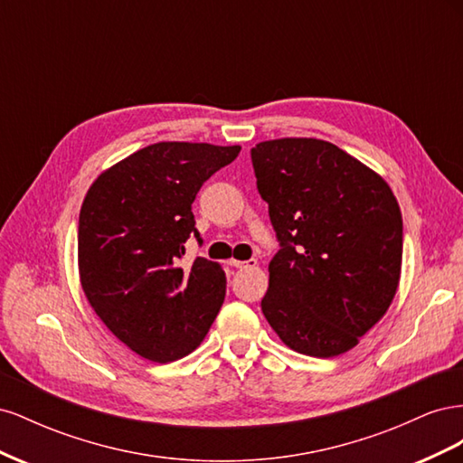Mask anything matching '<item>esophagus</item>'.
Returning <instances> with one entry per match:
<instances>
[{
	"label": "esophagus",
	"instance_id": "34e87169",
	"mask_svg": "<svg viewBox=\"0 0 463 463\" xmlns=\"http://www.w3.org/2000/svg\"><path fill=\"white\" fill-rule=\"evenodd\" d=\"M230 264H232V266H235V269H240V270H245V269H257V266H259L257 259H249V260H235V259H232V260H230Z\"/></svg>",
	"mask_w": 463,
	"mask_h": 463
}]
</instances>
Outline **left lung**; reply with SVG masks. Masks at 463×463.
Listing matches in <instances>:
<instances>
[{
  "label": "left lung",
  "instance_id": "8db88e82",
  "mask_svg": "<svg viewBox=\"0 0 463 463\" xmlns=\"http://www.w3.org/2000/svg\"><path fill=\"white\" fill-rule=\"evenodd\" d=\"M279 249L260 301L289 349L335 357L355 347L394 301L402 213L390 185L328 141L286 137L253 150Z\"/></svg>",
  "mask_w": 463,
  "mask_h": 463
}]
</instances>
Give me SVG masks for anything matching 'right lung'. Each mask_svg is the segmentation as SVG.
I'll return each instance as SVG.
<instances>
[{"instance_id": "add662e5", "label": "right lung", "mask_w": 463, "mask_h": 463, "mask_svg": "<svg viewBox=\"0 0 463 463\" xmlns=\"http://www.w3.org/2000/svg\"><path fill=\"white\" fill-rule=\"evenodd\" d=\"M241 146L154 143L94 179L79 214V279L87 301L131 352L170 363L197 349L226 298L218 262L181 264L199 237L191 204Z\"/></svg>"}]
</instances>
